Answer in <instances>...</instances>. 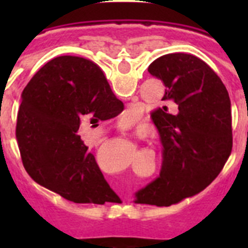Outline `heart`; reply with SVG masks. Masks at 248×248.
<instances>
[{
	"mask_svg": "<svg viewBox=\"0 0 248 248\" xmlns=\"http://www.w3.org/2000/svg\"><path fill=\"white\" fill-rule=\"evenodd\" d=\"M126 117H130V113H127V114H126Z\"/></svg>",
	"mask_w": 248,
	"mask_h": 248,
	"instance_id": "1",
	"label": "heart"
}]
</instances>
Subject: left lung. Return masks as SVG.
I'll return each mask as SVG.
<instances>
[{
	"label": "left lung",
	"instance_id": "left-lung-1",
	"mask_svg": "<svg viewBox=\"0 0 248 248\" xmlns=\"http://www.w3.org/2000/svg\"><path fill=\"white\" fill-rule=\"evenodd\" d=\"M148 72L165 85L167 107L152 121L162 144L159 176L136 193V203L170 206L202 192L215 180L232 152L231 99L223 81L203 60L175 52L155 59Z\"/></svg>",
	"mask_w": 248,
	"mask_h": 248
}]
</instances>
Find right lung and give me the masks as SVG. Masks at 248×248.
Wrapping results in <instances>:
<instances>
[{
    "label": "right lung",
    "instance_id": "obj_1",
    "mask_svg": "<svg viewBox=\"0 0 248 248\" xmlns=\"http://www.w3.org/2000/svg\"><path fill=\"white\" fill-rule=\"evenodd\" d=\"M122 110L124 103L91 60H50L25 86L17 112L16 140L29 176L75 203L113 202L117 194L77 131Z\"/></svg>",
    "mask_w": 248,
    "mask_h": 248
}]
</instances>
